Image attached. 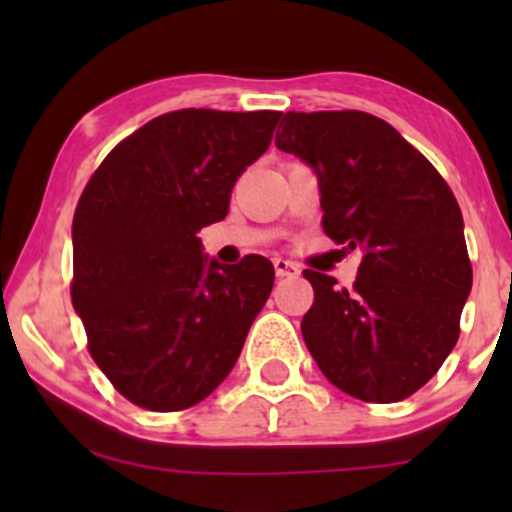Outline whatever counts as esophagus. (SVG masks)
<instances>
[{
	"label": "esophagus",
	"instance_id": "1",
	"mask_svg": "<svg viewBox=\"0 0 512 512\" xmlns=\"http://www.w3.org/2000/svg\"><path fill=\"white\" fill-rule=\"evenodd\" d=\"M274 272L276 276H296L301 269H298V264L284 260V257H274Z\"/></svg>",
	"mask_w": 512,
	"mask_h": 512
}]
</instances>
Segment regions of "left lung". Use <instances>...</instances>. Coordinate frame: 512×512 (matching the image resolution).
Wrapping results in <instances>:
<instances>
[{"instance_id": "1", "label": "left lung", "mask_w": 512, "mask_h": 512, "mask_svg": "<svg viewBox=\"0 0 512 512\" xmlns=\"http://www.w3.org/2000/svg\"><path fill=\"white\" fill-rule=\"evenodd\" d=\"M276 146L317 175L322 228L361 250L354 289L305 269L315 303L301 322L334 387L390 404L424 387L460 337L472 291L460 204L395 127L358 110L286 113Z\"/></svg>"}]
</instances>
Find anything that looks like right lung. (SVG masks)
Here are the masks:
<instances>
[{"instance_id": "1", "label": "right lung", "mask_w": 512, "mask_h": 512, "mask_svg": "<svg viewBox=\"0 0 512 512\" xmlns=\"http://www.w3.org/2000/svg\"><path fill=\"white\" fill-rule=\"evenodd\" d=\"M279 117L175 110L129 134L88 180L72 223V303L93 361L137 407L209 397L272 293V262L221 264L197 233L226 219Z\"/></svg>"}]
</instances>
